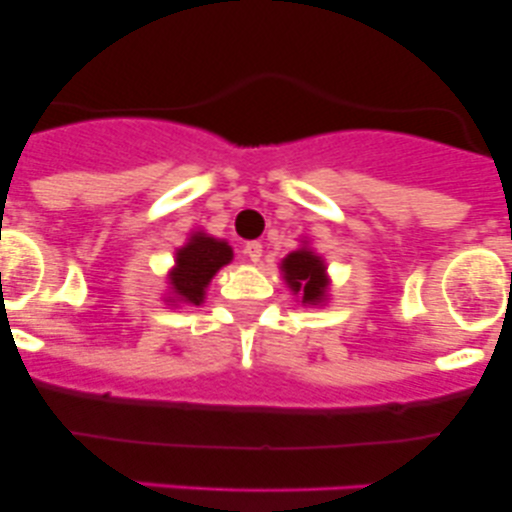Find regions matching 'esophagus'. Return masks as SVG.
Listing matches in <instances>:
<instances>
[{"instance_id":"1","label":"esophagus","mask_w":512,"mask_h":512,"mask_svg":"<svg viewBox=\"0 0 512 512\" xmlns=\"http://www.w3.org/2000/svg\"><path fill=\"white\" fill-rule=\"evenodd\" d=\"M245 255H248L252 262H260L262 260V243L252 240V243L245 245Z\"/></svg>"}]
</instances>
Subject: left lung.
<instances>
[{
  "label": "left lung",
  "instance_id": "left-lung-1",
  "mask_svg": "<svg viewBox=\"0 0 512 512\" xmlns=\"http://www.w3.org/2000/svg\"><path fill=\"white\" fill-rule=\"evenodd\" d=\"M281 272H284L289 289L301 298L303 305L325 303V291L330 286V279H327L325 260L317 257L313 250L298 248L289 252L281 260Z\"/></svg>",
  "mask_w": 512,
  "mask_h": 512
}]
</instances>
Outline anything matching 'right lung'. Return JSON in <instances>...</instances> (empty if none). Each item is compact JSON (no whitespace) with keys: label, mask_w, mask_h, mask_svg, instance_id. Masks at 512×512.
I'll use <instances>...</instances> for the list:
<instances>
[{"label":"right lung","mask_w":512,"mask_h":512,"mask_svg":"<svg viewBox=\"0 0 512 512\" xmlns=\"http://www.w3.org/2000/svg\"><path fill=\"white\" fill-rule=\"evenodd\" d=\"M233 260V248L226 240H219L197 231L187 238V243L175 252V267L170 269V305H199L204 301L209 281L223 264Z\"/></svg>","instance_id":"add662e5"}]
</instances>
